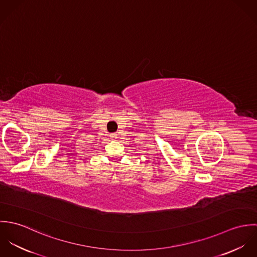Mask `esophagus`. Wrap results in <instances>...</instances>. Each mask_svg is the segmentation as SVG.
Instances as JSON below:
<instances>
[{
	"label": "esophagus",
	"mask_w": 257,
	"mask_h": 257,
	"mask_svg": "<svg viewBox=\"0 0 257 257\" xmlns=\"http://www.w3.org/2000/svg\"><path fill=\"white\" fill-rule=\"evenodd\" d=\"M110 138H111L112 140H115V139H116V135H115V134H111V135H110Z\"/></svg>",
	"instance_id": "esophagus-1"
}]
</instances>
